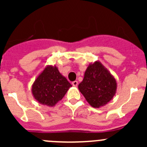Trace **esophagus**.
I'll list each match as a JSON object with an SVG mask.
<instances>
[{"instance_id": "esophagus-1", "label": "esophagus", "mask_w": 147, "mask_h": 147, "mask_svg": "<svg viewBox=\"0 0 147 147\" xmlns=\"http://www.w3.org/2000/svg\"><path fill=\"white\" fill-rule=\"evenodd\" d=\"M72 84L74 86V87H77V86H78V81H74V82H72Z\"/></svg>"}]
</instances>
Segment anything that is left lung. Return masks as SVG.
<instances>
[{"mask_svg":"<svg viewBox=\"0 0 147 147\" xmlns=\"http://www.w3.org/2000/svg\"><path fill=\"white\" fill-rule=\"evenodd\" d=\"M117 87L115 78L99 61L88 65L84 79L78 85L87 102L94 108L101 107L110 102L116 94Z\"/></svg>","mask_w":147,"mask_h":147,"instance_id":"obj_1","label":"left lung"}]
</instances>
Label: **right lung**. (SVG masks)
<instances>
[{
	"instance_id": "obj_1",
	"label": "right lung",
	"mask_w": 147,
	"mask_h": 147,
	"mask_svg": "<svg viewBox=\"0 0 147 147\" xmlns=\"http://www.w3.org/2000/svg\"><path fill=\"white\" fill-rule=\"evenodd\" d=\"M72 84L55 65H47L32 85V94L40 104L54 107L64 97Z\"/></svg>"
}]
</instances>
